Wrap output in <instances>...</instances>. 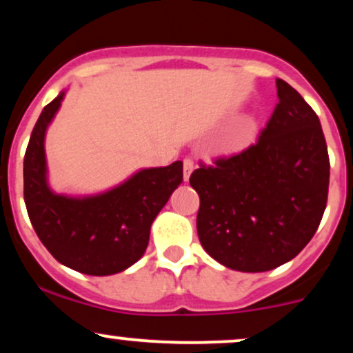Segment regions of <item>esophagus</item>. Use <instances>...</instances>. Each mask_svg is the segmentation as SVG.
Listing matches in <instances>:
<instances>
[{
  "label": "esophagus",
  "instance_id": "esophagus-1",
  "mask_svg": "<svg viewBox=\"0 0 353 353\" xmlns=\"http://www.w3.org/2000/svg\"><path fill=\"white\" fill-rule=\"evenodd\" d=\"M182 164H184V181H189L190 172L194 171V161L190 159V157H185V159L182 161Z\"/></svg>",
  "mask_w": 353,
  "mask_h": 353
}]
</instances>
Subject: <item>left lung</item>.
Listing matches in <instances>:
<instances>
[{"label": "left lung", "instance_id": "1", "mask_svg": "<svg viewBox=\"0 0 353 353\" xmlns=\"http://www.w3.org/2000/svg\"><path fill=\"white\" fill-rule=\"evenodd\" d=\"M257 143L199 161L197 234L222 265L265 272L294 259L317 232L329 196L330 161L319 116L285 81Z\"/></svg>", "mask_w": 353, "mask_h": 353}]
</instances>
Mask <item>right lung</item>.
<instances>
[{
	"mask_svg": "<svg viewBox=\"0 0 353 353\" xmlns=\"http://www.w3.org/2000/svg\"><path fill=\"white\" fill-rule=\"evenodd\" d=\"M64 92L44 106L24 154V202L39 241L63 265L88 275L123 272L139 261L151 224L182 182V163L143 169L99 196L51 192L46 182L44 134Z\"/></svg>",
	"mask_w": 353,
	"mask_h": 353,
	"instance_id": "add662e5",
	"label": "right lung"
}]
</instances>
